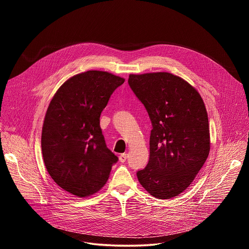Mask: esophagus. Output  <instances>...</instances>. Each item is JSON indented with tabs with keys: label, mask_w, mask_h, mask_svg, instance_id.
Returning <instances> with one entry per match:
<instances>
[{
	"label": "esophagus",
	"mask_w": 249,
	"mask_h": 249,
	"mask_svg": "<svg viewBox=\"0 0 249 249\" xmlns=\"http://www.w3.org/2000/svg\"><path fill=\"white\" fill-rule=\"evenodd\" d=\"M127 158H128V155H127V154H121V155L119 156V160H120V162H125L126 160H127Z\"/></svg>",
	"instance_id": "34e87169"
}]
</instances>
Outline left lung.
I'll return each instance as SVG.
<instances>
[{"label":"left lung","mask_w":249,"mask_h":249,"mask_svg":"<svg viewBox=\"0 0 249 249\" xmlns=\"http://www.w3.org/2000/svg\"><path fill=\"white\" fill-rule=\"evenodd\" d=\"M128 84L153 125L149 162L137 172L138 180L156 198L175 197L191 184L209 156L204 101L190 84L166 72L130 75Z\"/></svg>","instance_id":"1"}]
</instances>
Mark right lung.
<instances>
[{
    "mask_svg": "<svg viewBox=\"0 0 249 249\" xmlns=\"http://www.w3.org/2000/svg\"><path fill=\"white\" fill-rule=\"evenodd\" d=\"M125 79L88 71L67 80L54 94L41 135L44 163L63 190L78 197L99 191L118 158L107 148L99 117Z\"/></svg>",
    "mask_w": 249,
    "mask_h": 249,
    "instance_id": "1",
    "label": "right lung"
}]
</instances>
